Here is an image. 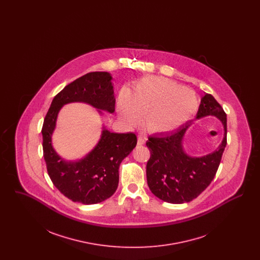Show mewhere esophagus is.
<instances>
[{"label": "esophagus", "mask_w": 260, "mask_h": 260, "mask_svg": "<svg viewBox=\"0 0 260 260\" xmlns=\"http://www.w3.org/2000/svg\"><path fill=\"white\" fill-rule=\"evenodd\" d=\"M144 143H145V138H144V136L139 135L138 138H137V144H138V145H142V144H144Z\"/></svg>", "instance_id": "34e87169"}]
</instances>
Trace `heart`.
Listing matches in <instances>:
<instances>
[{
	"label": "heart",
	"instance_id": "b5f03b06",
	"mask_svg": "<svg viewBox=\"0 0 260 260\" xmlns=\"http://www.w3.org/2000/svg\"><path fill=\"white\" fill-rule=\"evenodd\" d=\"M199 100L191 89L161 77L142 79L132 94L124 89L119 98L121 118L135 125L145 116L150 133H170L191 120L198 110Z\"/></svg>",
	"mask_w": 260,
	"mask_h": 260
}]
</instances>
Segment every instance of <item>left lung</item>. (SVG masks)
Masks as SVG:
<instances>
[{
	"label": "left lung",
	"instance_id": "obj_1",
	"mask_svg": "<svg viewBox=\"0 0 260 260\" xmlns=\"http://www.w3.org/2000/svg\"><path fill=\"white\" fill-rule=\"evenodd\" d=\"M206 116H215L224 126L221 144L209 155L197 158L184 152L182 140L191 121L170 134L148 137L147 183L151 192L164 202L188 203L197 198L215 176L227 144V118L220 104L209 93L201 100L196 119Z\"/></svg>",
	"mask_w": 260,
	"mask_h": 260
}]
</instances>
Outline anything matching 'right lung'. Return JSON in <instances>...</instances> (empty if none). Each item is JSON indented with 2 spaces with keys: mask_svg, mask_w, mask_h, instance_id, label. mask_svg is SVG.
Returning <instances> with one entry per match:
<instances>
[{
  "mask_svg": "<svg viewBox=\"0 0 260 260\" xmlns=\"http://www.w3.org/2000/svg\"><path fill=\"white\" fill-rule=\"evenodd\" d=\"M111 80L107 72H90L80 77L54 96L44 120L43 151L48 173L53 185L73 202L92 205L110 198L119 183L120 164L136 147L135 134H115L105 128L96 146L79 161H64L51 145L57 114L63 105L85 102L99 113L115 111Z\"/></svg>",
  "mask_w": 260,
  "mask_h": 260,
  "instance_id": "right-lung-1",
  "label": "right lung"
}]
</instances>
